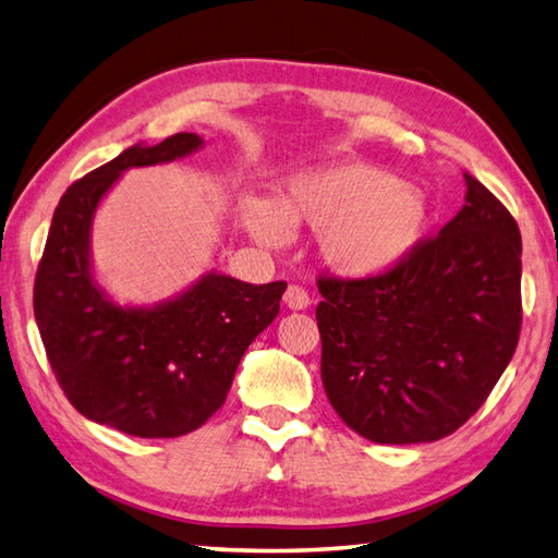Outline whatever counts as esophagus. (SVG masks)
Listing matches in <instances>:
<instances>
[{
  "mask_svg": "<svg viewBox=\"0 0 558 558\" xmlns=\"http://www.w3.org/2000/svg\"><path fill=\"white\" fill-rule=\"evenodd\" d=\"M282 302H286L292 312H302V310H306V306L312 304V298H310V292H306L304 288L290 286L286 290V298H282Z\"/></svg>",
  "mask_w": 558,
  "mask_h": 558,
  "instance_id": "1",
  "label": "esophagus"
}]
</instances>
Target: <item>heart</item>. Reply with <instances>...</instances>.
<instances>
[{"mask_svg": "<svg viewBox=\"0 0 558 558\" xmlns=\"http://www.w3.org/2000/svg\"><path fill=\"white\" fill-rule=\"evenodd\" d=\"M429 204L417 184L360 160L290 177L276 201L248 198L246 230L280 244L290 225L318 230V254L345 278H374L398 266L426 228Z\"/></svg>", "mask_w": 558, "mask_h": 558, "instance_id": "obj_1", "label": "heart"}]
</instances>
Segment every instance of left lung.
I'll list each match as a JSON object with an SVG mask.
<instances>
[{
    "label": "left lung",
    "instance_id": "left-lung-1",
    "mask_svg": "<svg viewBox=\"0 0 558 558\" xmlns=\"http://www.w3.org/2000/svg\"><path fill=\"white\" fill-rule=\"evenodd\" d=\"M465 204L434 240L376 278H322L316 306L330 405L374 444L453 434L511 362L520 310V230L465 172Z\"/></svg>",
    "mask_w": 558,
    "mask_h": 558
}]
</instances>
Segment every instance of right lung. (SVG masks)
Listing matches in <instances>:
<instances>
[{"label":"right lung","mask_w":558,"mask_h":558,"mask_svg":"<svg viewBox=\"0 0 558 558\" xmlns=\"http://www.w3.org/2000/svg\"><path fill=\"white\" fill-rule=\"evenodd\" d=\"M204 148L198 134L136 144L59 201L35 276L33 310L59 386L83 417L141 438L198 429L222 408L246 348L280 312L288 282L248 286L218 270L158 304H117L93 272L100 201L132 168Z\"/></svg>","instance_id":"1"}]
</instances>
